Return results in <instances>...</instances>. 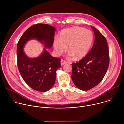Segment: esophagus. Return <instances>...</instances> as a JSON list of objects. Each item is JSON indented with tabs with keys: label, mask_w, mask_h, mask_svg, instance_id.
<instances>
[{
	"label": "esophagus",
	"mask_w": 124,
	"mask_h": 124,
	"mask_svg": "<svg viewBox=\"0 0 124 124\" xmlns=\"http://www.w3.org/2000/svg\"><path fill=\"white\" fill-rule=\"evenodd\" d=\"M68 62L66 61H65L64 60H63V59H61V65H64V64H67Z\"/></svg>",
	"instance_id": "34e87169"
}]
</instances>
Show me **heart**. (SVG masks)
<instances>
[{
	"mask_svg": "<svg viewBox=\"0 0 124 124\" xmlns=\"http://www.w3.org/2000/svg\"><path fill=\"white\" fill-rule=\"evenodd\" d=\"M94 41L92 32L83 27L74 26L64 29L59 38L55 40L54 46L56 54H59L66 49L70 52L69 58L80 59L85 57L90 51Z\"/></svg>",
	"mask_w": 124,
	"mask_h": 124,
	"instance_id": "1",
	"label": "heart"
}]
</instances>
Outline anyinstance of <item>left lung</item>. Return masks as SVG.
I'll use <instances>...</instances> for the list:
<instances>
[{"mask_svg":"<svg viewBox=\"0 0 124 124\" xmlns=\"http://www.w3.org/2000/svg\"><path fill=\"white\" fill-rule=\"evenodd\" d=\"M95 34L93 46L87 55L73 63L71 78L78 89L89 90L103 78L109 63V48L107 39L96 28L91 26Z\"/></svg>","mask_w":124,"mask_h":124,"instance_id":"left-lung-1","label":"left lung"}]
</instances>
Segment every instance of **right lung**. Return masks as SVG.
<instances>
[{
  "label": "right lung",
  "instance_id": "obj_1",
  "mask_svg": "<svg viewBox=\"0 0 124 124\" xmlns=\"http://www.w3.org/2000/svg\"><path fill=\"white\" fill-rule=\"evenodd\" d=\"M55 29L47 24H36L25 31L17 43V65L20 73L26 83L37 91H47L54 86L56 70L61 66V59L52 57L45 48L40 56L30 58L25 55L23 48L26 43L33 39L50 48L54 44Z\"/></svg>",
  "mask_w": 124,
  "mask_h": 124
}]
</instances>
